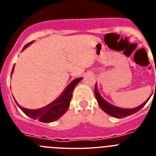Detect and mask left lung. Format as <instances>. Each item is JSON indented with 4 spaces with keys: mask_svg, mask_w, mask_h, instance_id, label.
<instances>
[{
    "mask_svg": "<svg viewBox=\"0 0 156 156\" xmlns=\"http://www.w3.org/2000/svg\"><path fill=\"white\" fill-rule=\"evenodd\" d=\"M94 94H95V98L97 99L98 103V105L100 106V108L106 112L108 115H112V116H114L115 118H124V117L128 116V115H130L132 114L138 112L139 110L141 109V108L145 105V104L148 102V99L147 101H145L143 104H141L140 105L137 106V108H121L119 107H116V106H114L112 105H111L110 103H108V101H106L104 98H103L101 94H99V92L98 91L97 88V84H95L94 87Z\"/></svg>",
    "mask_w": 156,
    "mask_h": 156,
    "instance_id": "obj_1",
    "label": "left lung"
}]
</instances>
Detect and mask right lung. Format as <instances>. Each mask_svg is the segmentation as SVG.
Masks as SVG:
<instances>
[{
	"instance_id": "1",
	"label": "right lung",
	"mask_w": 156,
	"mask_h": 156,
	"mask_svg": "<svg viewBox=\"0 0 156 156\" xmlns=\"http://www.w3.org/2000/svg\"><path fill=\"white\" fill-rule=\"evenodd\" d=\"M33 41L29 44H27L26 46L23 48V51L24 50L25 48H27V47L30 46L31 44ZM14 67H15V65L13 66V69H12V74L13 73ZM12 76V75H11ZM82 80V77L80 78H76V79L73 80L67 86V87L65 89V90L63 91V93L62 94L61 96L58 98L56 99L55 101H54L53 102H51V104L48 105L47 106L44 107V108H39V109H35V110H31V109H27V108H25L22 106L19 105L17 103L16 100V104L18 105L20 109L24 112L27 115H28L29 117L32 118L34 119H39L41 122H51L57 120L58 119H59L63 114H65L67 111V109L69 107L70 105V101L72 98V95H73V91L75 87L78 84V83H80V81ZM15 99V98H14Z\"/></svg>"
}]
</instances>
